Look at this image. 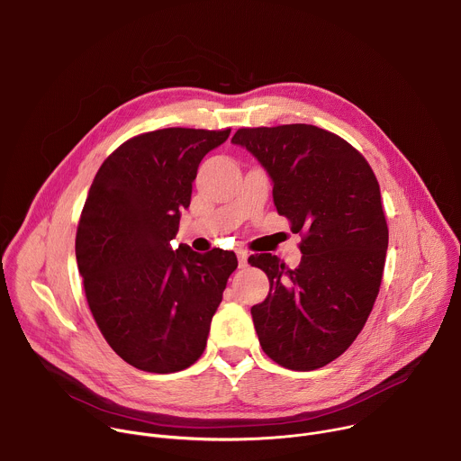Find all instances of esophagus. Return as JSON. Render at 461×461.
I'll return each mask as SVG.
<instances>
[{
	"mask_svg": "<svg viewBox=\"0 0 461 461\" xmlns=\"http://www.w3.org/2000/svg\"><path fill=\"white\" fill-rule=\"evenodd\" d=\"M237 258H239V268H246L248 267V251L239 249L237 251Z\"/></svg>",
	"mask_w": 461,
	"mask_h": 461,
	"instance_id": "1",
	"label": "esophagus"
}]
</instances>
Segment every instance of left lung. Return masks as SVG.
Masks as SVG:
<instances>
[{"label":"left lung","instance_id":"8db88e82","mask_svg":"<svg viewBox=\"0 0 461 461\" xmlns=\"http://www.w3.org/2000/svg\"><path fill=\"white\" fill-rule=\"evenodd\" d=\"M231 142L268 171L279 215L303 235L294 270L272 253L248 258L270 281L251 308L258 343L285 368H321L354 343L379 294L388 228L377 178L347 140L308 123L242 127Z\"/></svg>","mask_w":461,"mask_h":461}]
</instances>
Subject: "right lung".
<instances>
[{
    "label": "right lung",
    "mask_w": 461,
    "mask_h": 461,
    "mask_svg": "<svg viewBox=\"0 0 461 461\" xmlns=\"http://www.w3.org/2000/svg\"><path fill=\"white\" fill-rule=\"evenodd\" d=\"M167 127L123 142L100 166L77 231V260L91 313L131 366L171 374L206 348L233 251L173 249L201 160L230 137Z\"/></svg>",
    "instance_id": "right-lung-1"
}]
</instances>
